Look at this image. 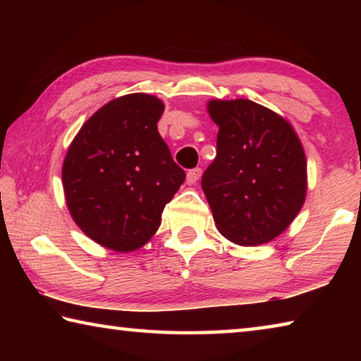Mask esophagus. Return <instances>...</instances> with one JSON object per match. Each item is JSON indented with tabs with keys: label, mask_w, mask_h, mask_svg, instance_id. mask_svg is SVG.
Masks as SVG:
<instances>
[{
	"label": "esophagus",
	"mask_w": 361,
	"mask_h": 361,
	"mask_svg": "<svg viewBox=\"0 0 361 361\" xmlns=\"http://www.w3.org/2000/svg\"><path fill=\"white\" fill-rule=\"evenodd\" d=\"M200 175H202V169H199V167H197V169L189 170L188 175H186V181H188V185H195V183L199 181Z\"/></svg>",
	"instance_id": "1"
}]
</instances>
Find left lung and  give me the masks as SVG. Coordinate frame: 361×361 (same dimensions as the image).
I'll list each match as a JSON object with an SVG mask.
<instances>
[{
  "instance_id": "left-lung-1",
  "label": "left lung",
  "mask_w": 361,
  "mask_h": 361,
  "mask_svg": "<svg viewBox=\"0 0 361 361\" xmlns=\"http://www.w3.org/2000/svg\"><path fill=\"white\" fill-rule=\"evenodd\" d=\"M219 127L202 189L218 231L237 245L276 239L302 209L307 164L295 129L252 100H210Z\"/></svg>"
}]
</instances>
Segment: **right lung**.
I'll return each instance as SVG.
<instances>
[{
    "label": "right lung",
    "mask_w": 361,
    "mask_h": 361,
    "mask_svg": "<svg viewBox=\"0 0 361 361\" xmlns=\"http://www.w3.org/2000/svg\"><path fill=\"white\" fill-rule=\"evenodd\" d=\"M162 113L154 95L119 97L84 122L66 151L62 183L70 215L108 250L143 247L186 178L159 135Z\"/></svg>",
    "instance_id": "right-lung-1"
}]
</instances>
